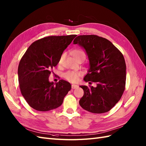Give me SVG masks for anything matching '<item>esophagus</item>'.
<instances>
[{
  "label": "esophagus",
  "instance_id": "obj_1",
  "mask_svg": "<svg viewBox=\"0 0 146 146\" xmlns=\"http://www.w3.org/2000/svg\"><path fill=\"white\" fill-rule=\"evenodd\" d=\"M78 87V85H72V89H76V88H77Z\"/></svg>",
  "mask_w": 146,
  "mask_h": 146
}]
</instances>
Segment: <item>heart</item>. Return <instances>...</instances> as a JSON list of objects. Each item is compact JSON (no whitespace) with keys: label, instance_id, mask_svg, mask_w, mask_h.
<instances>
[{"label":"heart","instance_id":"obj_1","mask_svg":"<svg viewBox=\"0 0 146 146\" xmlns=\"http://www.w3.org/2000/svg\"><path fill=\"white\" fill-rule=\"evenodd\" d=\"M72 55L74 58H77V57H79V56H83L85 58V54L84 53L83 51H82V50H74L72 53ZM64 54H63L61 55V58L60 59L59 62L60 63L62 59L64 58ZM80 72H75V71H68L66 73L64 74V77L65 78L68 80L70 82H76L78 80L79 77L80 76Z\"/></svg>","mask_w":146,"mask_h":146}]
</instances>
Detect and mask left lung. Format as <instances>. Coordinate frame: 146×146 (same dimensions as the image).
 <instances>
[{
    "label": "left lung",
    "mask_w": 146,
    "mask_h": 146,
    "mask_svg": "<svg viewBox=\"0 0 146 146\" xmlns=\"http://www.w3.org/2000/svg\"><path fill=\"white\" fill-rule=\"evenodd\" d=\"M85 50L89 69L83 80L97 86H80L84 94L81 107L93 113L110 111L125 90L126 64L122 53L108 39L97 35H80L73 41Z\"/></svg>",
    "instance_id": "8db88e82"
}]
</instances>
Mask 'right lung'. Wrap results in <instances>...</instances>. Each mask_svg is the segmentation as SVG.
<instances>
[{
	"instance_id": "1",
	"label": "right lung",
	"mask_w": 146,
	"mask_h": 146,
	"mask_svg": "<svg viewBox=\"0 0 146 146\" xmlns=\"http://www.w3.org/2000/svg\"><path fill=\"white\" fill-rule=\"evenodd\" d=\"M76 35L51 36L35 41L20 61L17 70L22 95L31 107L47 111L59 107L71 85L63 80L49 82L51 70Z\"/></svg>"
}]
</instances>
